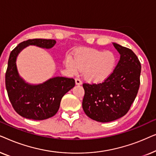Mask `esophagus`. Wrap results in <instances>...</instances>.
<instances>
[{
	"mask_svg": "<svg viewBox=\"0 0 156 156\" xmlns=\"http://www.w3.org/2000/svg\"><path fill=\"white\" fill-rule=\"evenodd\" d=\"M75 84H76V85H81L82 84V81L80 80V79L76 78V79H75Z\"/></svg>",
	"mask_w": 156,
	"mask_h": 156,
	"instance_id": "esophagus-1",
	"label": "esophagus"
}]
</instances>
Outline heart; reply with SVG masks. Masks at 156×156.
I'll return each instance as SVG.
<instances>
[{"label":"heart","instance_id":"obj_1","mask_svg":"<svg viewBox=\"0 0 156 156\" xmlns=\"http://www.w3.org/2000/svg\"><path fill=\"white\" fill-rule=\"evenodd\" d=\"M116 64L114 54L110 51L88 50L74 54V58L67 57L65 66L74 73L84 70V76L91 82L106 80L114 71Z\"/></svg>","mask_w":156,"mask_h":156}]
</instances>
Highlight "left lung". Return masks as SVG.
I'll list each match as a JSON object with an SVG mask.
<instances>
[{
	"label": "left lung",
	"mask_w": 156,
	"mask_h": 156,
	"mask_svg": "<svg viewBox=\"0 0 156 156\" xmlns=\"http://www.w3.org/2000/svg\"><path fill=\"white\" fill-rule=\"evenodd\" d=\"M120 59L113 73L103 83L84 84L82 108L89 118L110 122L124 116L135 100L140 86L141 65L130 49L113 42Z\"/></svg>",
	"instance_id": "obj_1"
}]
</instances>
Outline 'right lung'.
<instances>
[{
  "label": "right lung",
  "mask_w": 156,
  "mask_h": 156,
  "mask_svg": "<svg viewBox=\"0 0 156 156\" xmlns=\"http://www.w3.org/2000/svg\"><path fill=\"white\" fill-rule=\"evenodd\" d=\"M56 40L33 39L21 42L10 52L5 73V87L15 111L21 116L33 120H44L58 112L62 98L75 85L74 79L55 76L41 84L25 82L19 74L16 60L27 46L51 49Z\"/></svg>",
  "instance_id": "right-lung-1"
}]
</instances>
